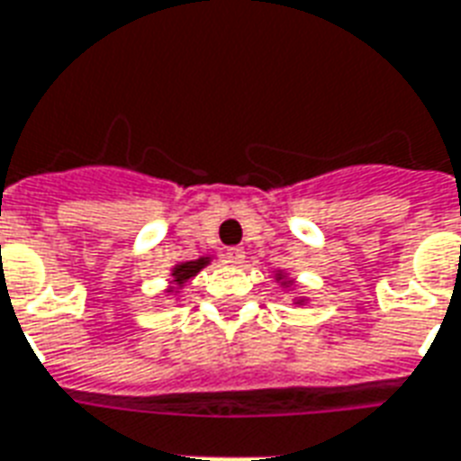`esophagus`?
I'll return each instance as SVG.
<instances>
[{"mask_svg":"<svg viewBox=\"0 0 461 461\" xmlns=\"http://www.w3.org/2000/svg\"><path fill=\"white\" fill-rule=\"evenodd\" d=\"M226 259L233 265V267H240V265L245 262V250L243 248H228Z\"/></svg>","mask_w":461,"mask_h":461,"instance_id":"34e87169","label":"esophagus"}]
</instances>
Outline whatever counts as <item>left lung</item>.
I'll return each instance as SVG.
<instances>
[{
  "label": "left lung",
  "mask_w": 461,
  "mask_h": 461,
  "mask_svg": "<svg viewBox=\"0 0 461 461\" xmlns=\"http://www.w3.org/2000/svg\"><path fill=\"white\" fill-rule=\"evenodd\" d=\"M275 279H276V284L282 286V289H294V279L289 276V272L276 269ZM294 303H296V306H306V303H309V299H306V296H296V299H294Z\"/></svg>",
  "instance_id": "left-lung-1"
}]
</instances>
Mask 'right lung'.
I'll use <instances>...</instances> for the list:
<instances>
[{
	"label": "right lung",
	"instance_id": "right-lung-1",
	"mask_svg": "<svg viewBox=\"0 0 461 461\" xmlns=\"http://www.w3.org/2000/svg\"><path fill=\"white\" fill-rule=\"evenodd\" d=\"M213 258L206 255V258H199V259H189V262H179L175 267L169 269V284L165 294H172V296H179V292L185 289L186 284L192 282L194 276L199 275L203 267H209Z\"/></svg>",
	"mask_w": 461,
	"mask_h": 461
}]
</instances>
